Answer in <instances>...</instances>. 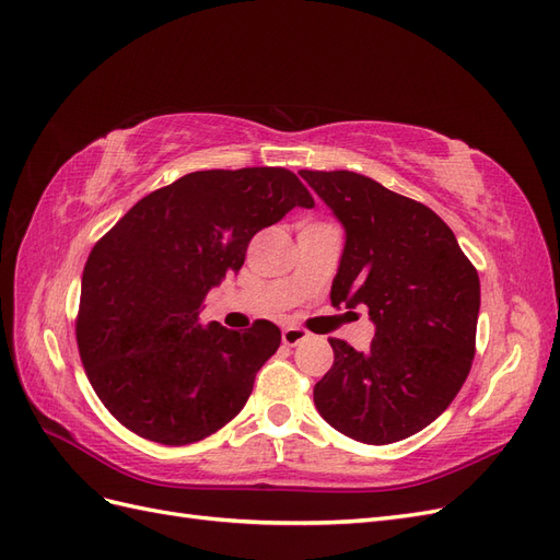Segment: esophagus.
<instances>
[{"label": "esophagus", "instance_id": "34e87169", "mask_svg": "<svg viewBox=\"0 0 560 560\" xmlns=\"http://www.w3.org/2000/svg\"><path fill=\"white\" fill-rule=\"evenodd\" d=\"M303 338H308V331L303 329V327H284V329H282V343H284V346L294 348L296 343L303 341Z\"/></svg>", "mask_w": 560, "mask_h": 560}]
</instances>
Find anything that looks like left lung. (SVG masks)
Wrapping results in <instances>:
<instances>
[{"instance_id":"8db88e82","label":"left lung","mask_w":560,"mask_h":560,"mask_svg":"<svg viewBox=\"0 0 560 560\" xmlns=\"http://www.w3.org/2000/svg\"><path fill=\"white\" fill-rule=\"evenodd\" d=\"M346 229L331 306H366L376 336L334 364L313 399L334 430L393 444L428 428L460 393L477 350L479 273L444 219L350 171H301Z\"/></svg>"}]
</instances>
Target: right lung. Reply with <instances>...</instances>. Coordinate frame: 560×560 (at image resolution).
Returning <instances> with one entry per match:
<instances>
[{
    "mask_svg": "<svg viewBox=\"0 0 560 560\" xmlns=\"http://www.w3.org/2000/svg\"><path fill=\"white\" fill-rule=\"evenodd\" d=\"M313 208L284 167L200 171L156 189L89 254L77 346L95 395L130 432L186 446L241 413L280 346L268 319L231 331L200 325V303L238 273L254 233Z\"/></svg>",
    "mask_w": 560,
    "mask_h": 560,
    "instance_id": "add662e5",
    "label": "right lung"
}]
</instances>
